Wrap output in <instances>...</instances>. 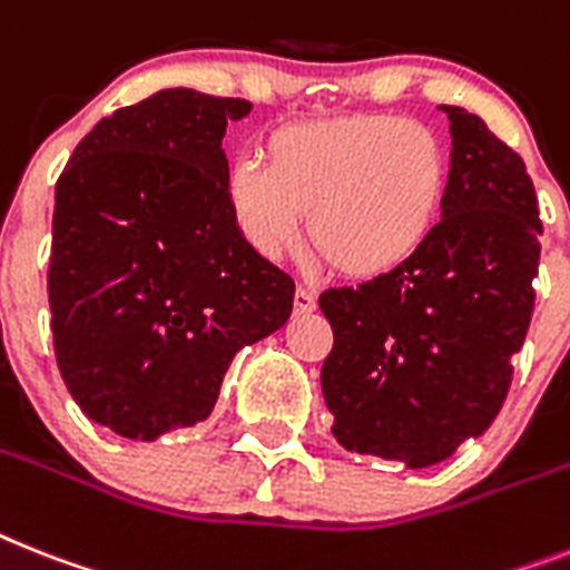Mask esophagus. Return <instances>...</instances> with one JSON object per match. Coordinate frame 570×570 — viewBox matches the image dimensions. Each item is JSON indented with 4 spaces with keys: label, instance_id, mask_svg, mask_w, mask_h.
<instances>
[{
    "label": "esophagus",
    "instance_id": "obj_1",
    "mask_svg": "<svg viewBox=\"0 0 570 570\" xmlns=\"http://www.w3.org/2000/svg\"><path fill=\"white\" fill-rule=\"evenodd\" d=\"M314 308H317V294H314L312 288H305V285H299L294 294V312L296 314H312Z\"/></svg>",
    "mask_w": 570,
    "mask_h": 570
}]
</instances>
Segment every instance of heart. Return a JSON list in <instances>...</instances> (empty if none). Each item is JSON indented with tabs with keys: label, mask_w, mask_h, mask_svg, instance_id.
I'll use <instances>...</instances> for the list:
<instances>
[{
	"label": "heart",
	"mask_w": 570,
	"mask_h": 570,
	"mask_svg": "<svg viewBox=\"0 0 570 570\" xmlns=\"http://www.w3.org/2000/svg\"><path fill=\"white\" fill-rule=\"evenodd\" d=\"M449 191V154L420 121L384 112L285 125L265 163L229 171V212L244 242L267 258L308 238L337 274L375 279L407 265L431 238Z\"/></svg>",
	"instance_id": "b5f03b06"
}]
</instances>
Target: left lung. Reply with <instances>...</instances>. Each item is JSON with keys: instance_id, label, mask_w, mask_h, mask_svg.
Instances as JSON below:
<instances>
[{"instance_id": "1", "label": "left lung", "mask_w": 570, "mask_h": 570, "mask_svg": "<svg viewBox=\"0 0 570 570\" xmlns=\"http://www.w3.org/2000/svg\"><path fill=\"white\" fill-rule=\"evenodd\" d=\"M449 116L443 220L407 265L328 288L323 399L343 449L425 469L501 411L533 317L539 206L524 159L463 107Z\"/></svg>"}]
</instances>
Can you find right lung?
Masks as SVG:
<instances>
[{
	"label": "right lung",
	"instance_id": "obj_1",
	"mask_svg": "<svg viewBox=\"0 0 570 570\" xmlns=\"http://www.w3.org/2000/svg\"><path fill=\"white\" fill-rule=\"evenodd\" d=\"M244 98L159 89L83 136L55 186L49 308L66 390L154 443L204 422L235 352L285 326L294 279L229 212L227 121Z\"/></svg>",
	"mask_w": 570,
	"mask_h": 570
}]
</instances>
